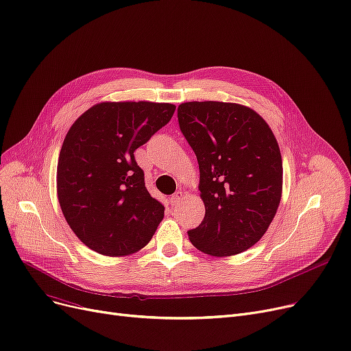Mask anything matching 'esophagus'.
I'll list each match as a JSON object with an SVG mask.
<instances>
[{
	"label": "esophagus",
	"instance_id": "1",
	"mask_svg": "<svg viewBox=\"0 0 351 351\" xmlns=\"http://www.w3.org/2000/svg\"><path fill=\"white\" fill-rule=\"evenodd\" d=\"M180 199H182V193H180V192H176V193H173V195L171 196L169 202H171L172 206H175V205H178V204L180 202Z\"/></svg>",
	"mask_w": 351,
	"mask_h": 351
}]
</instances>
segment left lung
I'll use <instances>...</instances> for the list:
<instances>
[{"label": "left lung", "instance_id": "left-lung-1", "mask_svg": "<svg viewBox=\"0 0 351 351\" xmlns=\"http://www.w3.org/2000/svg\"><path fill=\"white\" fill-rule=\"evenodd\" d=\"M182 134L199 165L205 217L188 231L209 255L247 251L276 217L282 160L276 136L252 109L223 101H188L178 108Z\"/></svg>", "mask_w": 351, "mask_h": 351}]
</instances>
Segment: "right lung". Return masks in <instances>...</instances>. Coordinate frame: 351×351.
<instances>
[{
    "label": "right lung",
    "mask_w": 351,
    "mask_h": 351,
    "mask_svg": "<svg viewBox=\"0 0 351 351\" xmlns=\"http://www.w3.org/2000/svg\"><path fill=\"white\" fill-rule=\"evenodd\" d=\"M169 103L113 101L84 112L66 134L57 165V195L79 239L101 255L142 250L165 206L145 186L134 150L169 123Z\"/></svg>",
    "instance_id": "obj_1"
}]
</instances>
